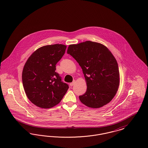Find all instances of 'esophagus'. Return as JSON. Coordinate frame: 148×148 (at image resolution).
<instances>
[{"mask_svg": "<svg viewBox=\"0 0 148 148\" xmlns=\"http://www.w3.org/2000/svg\"><path fill=\"white\" fill-rule=\"evenodd\" d=\"M75 80H73V82L72 83H70V86H73L75 84Z\"/></svg>", "mask_w": 148, "mask_h": 148, "instance_id": "34e87169", "label": "esophagus"}]
</instances>
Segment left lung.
<instances>
[{"mask_svg":"<svg viewBox=\"0 0 148 148\" xmlns=\"http://www.w3.org/2000/svg\"><path fill=\"white\" fill-rule=\"evenodd\" d=\"M67 53L81 66L86 82V91L79 96L80 101L92 108L109 103L119 85L118 65L110 50L101 44L86 41L69 45Z\"/></svg>","mask_w":148,"mask_h":148,"instance_id":"obj_1","label":"left lung"}]
</instances>
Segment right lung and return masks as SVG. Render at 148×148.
<instances>
[{
	"label": "right lung",
	"instance_id": "right-lung-1",
	"mask_svg": "<svg viewBox=\"0 0 148 148\" xmlns=\"http://www.w3.org/2000/svg\"><path fill=\"white\" fill-rule=\"evenodd\" d=\"M66 46L53 44L35 51L25 64L22 82L30 101L42 108H50L59 104L69 85L62 81L56 72V64L65 54Z\"/></svg>",
	"mask_w": 148,
	"mask_h": 148
}]
</instances>
